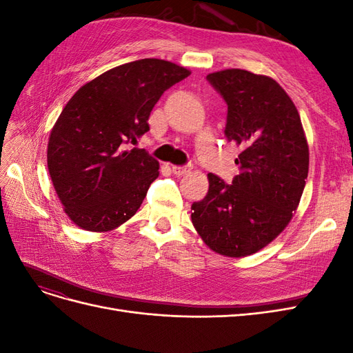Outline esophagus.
<instances>
[{
    "label": "esophagus",
    "mask_w": 353,
    "mask_h": 353,
    "mask_svg": "<svg viewBox=\"0 0 353 353\" xmlns=\"http://www.w3.org/2000/svg\"><path fill=\"white\" fill-rule=\"evenodd\" d=\"M193 169V165H185V166H172V172L175 174V175H185V174H188L190 170Z\"/></svg>",
    "instance_id": "esophagus-1"
}]
</instances>
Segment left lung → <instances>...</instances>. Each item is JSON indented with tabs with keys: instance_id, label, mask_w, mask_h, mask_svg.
<instances>
[{
	"instance_id": "obj_1",
	"label": "left lung",
	"mask_w": 353,
	"mask_h": 353,
	"mask_svg": "<svg viewBox=\"0 0 353 353\" xmlns=\"http://www.w3.org/2000/svg\"><path fill=\"white\" fill-rule=\"evenodd\" d=\"M206 79L228 105L225 137L241 148L240 174L232 184L209 174V191L193 203L191 221L213 252L241 258L263 249L293 218L309 148L301 116L279 82L243 69Z\"/></svg>"
}]
</instances>
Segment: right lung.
<instances>
[{
	"instance_id": "1",
	"label": "right lung",
	"mask_w": 353,
	"mask_h": 353,
	"mask_svg": "<svg viewBox=\"0 0 353 353\" xmlns=\"http://www.w3.org/2000/svg\"><path fill=\"white\" fill-rule=\"evenodd\" d=\"M191 72L175 63L141 59L85 83L52 126L47 163L68 216L82 230L105 232L135 215L159 162L132 148L150 126L162 94Z\"/></svg>"
}]
</instances>
